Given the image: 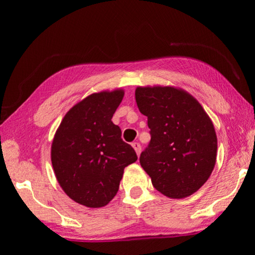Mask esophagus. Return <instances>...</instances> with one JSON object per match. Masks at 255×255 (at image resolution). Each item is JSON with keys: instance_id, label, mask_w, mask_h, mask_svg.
I'll use <instances>...</instances> for the list:
<instances>
[{"instance_id": "obj_1", "label": "esophagus", "mask_w": 255, "mask_h": 255, "mask_svg": "<svg viewBox=\"0 0 255 255\" xmlns=\"http://www.w3.org/2000/svg\"><path fill=\"white\" fill-rule=\"evenodd\" d=\"M131 145H132L133 149L136 150V154L138 155V156H139V154H140V152H141V146H140V144L137 143V141H135V143H132Z\"/></svg>"}]
</instances>
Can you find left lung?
I'll return each mask as SVG.
<instances>
[{
    "instance_id": "left-lung-1",
    "label": "left lung",
    "mask_w": 255,
    "mask_h": 255,
    "mask_svg": "<svg viewBox=\"0 0 255 255\" xmlns=\"http://www.w3.org/2000/svg\"><path fill=\"white\" fill-rule=\"evenodd\" d=\"M135 98L150 129L141 167L164 196H191L209 179L216 163L217 137L208 115L195 98L173 86H139Z\"/></svg>"
}]
</instances>
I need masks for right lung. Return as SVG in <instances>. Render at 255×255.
Here are the masks:
<instances>
[{"mask_svg": "<svg viewBox=\"0 0 255 255\" xmlns=\"http://www.w3.org/2000/svg\"><path fill=\"white\" fill-rule=\"evenodd\" d=\"M123 98V90L91 94L67 112L55 133V175L77 204L106 206L118 192L125 167L137 161L135 149L111 122Z\"/></svg>", "mask_w": 255, "mask_h": 255, "instance_id": "1", "label": "right lung"}]
</instances>
